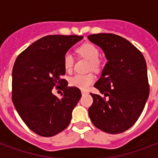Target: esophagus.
<instances>
[{"label":"esophagus","mask_w":158,"mask_h":158,"mask_svg":"<svg viewBox=\"0 0 158 158\" xmlns=\"http://www.w3.org/2000/svg\"><path fill=\"white\" fill-rule=\"evenodd\" d=\"M81 94H82V95H84V94H88V92L84 91V90H81Z\"/></svg>","instance_id":"34e87169"}]
</instances>
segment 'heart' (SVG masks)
Instances as JSON below:
<instances>
[{
  "mask_svg": "<svg viewBox=\"0 0 158 158\" xmlns=\"http://www.w3.org/2000/svg\"><path fill=\"white\" fill-rule=\"evenodd\" d=\"M77 52L80 56L84 57L89 60V69L93 70H98L101 66V63L99 60L98 48L92 43H84L77 49ZM63 64L64 68L67 72H70L74 66V57L69 52L64 54L63 58ZM96 80V78L94 74L89 73L86 74H77L72 76L69 80L70 86L77 88V89L85 90L89 88Z\"/></svg>",
  "mask_w": 158,
  "mask_h": 158,
  "instance_id": "heart-1",
  "label": "heart"
}]
</instances>
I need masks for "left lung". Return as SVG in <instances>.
<instances>
[{
    "instance_id": "obj_1",
    "label": "left lung",
    "mask_w": 158,
    "mask_h": 158,
    "mask_svg": "<svg viewBox=\"0 0 158 158\" xmlns=\"http://www.w3.org/2000/svg\"><path fill=\"white\" fill-rule=\"evenodd\" d=\"M88 38L103 50L108 60L94 84L104 97L90 94L94 102L89 117L99 130L120 134L135 125L149 95L146 61L142 52L120 36L98 33Z\"/></svg>"
}]
</instances>
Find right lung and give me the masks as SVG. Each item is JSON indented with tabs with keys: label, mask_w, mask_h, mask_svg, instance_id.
<instances>
[{
	"label": "right lung",
	"mask_w": 158,
	"mask_h": 158,
	"mask_svg": "<svg viewBox=\"0 0 158 158\" xmlns=\"http://www.w3.org/2000/svg\"><path fill=\"white\" fill-rule=\"evenodd\" d=\"M83 36L48 35L38 39L16 58L12 70V101L32 131L52 137L69 125L72 110L81 98L79 89L67 87L63 58ZM61 85V99L52 94Z\"/></svg>",
	"instance_id": "add662e5"
}]
</instances>
